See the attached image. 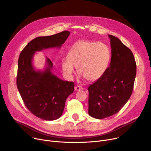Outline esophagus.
Segmentation results:
<instances>
[{
    "label": "esophagus",
    "mask_w": 151,
    "mask_h": 151,
    "mask_svg": "<svg viewBox=\"0 0 151 151\" xmlns=\"http://www.w3.org/2000/svg\"><path fill=\"white\" fill-rule=\"evenodd\" d=\"M75 90L76 91H80V90H83V88L80 85H76V87H75Z\"/></svg>",
    "instance_id": "34e87169"
}]
</instances>
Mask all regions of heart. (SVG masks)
<instances>
[{"mask_svg": "<svg viewBox=\"0 0 151 151\" xmlns=\"http://www.w3.org/2000/svg\"><path fill=\"white\" fill-rule=\"evenodd\" d=\"M111 51L101 42L82 40L76 42L70 50L68 57L61 61L63 72L72 77L76 67L78 73L88 81L101 78L109 66Z\"/></svg>", "mask_w": 151, "mask_h": 151, "instance_id": "heart-1", "label": "heart"}]
</instances>
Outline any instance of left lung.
<instances>
[{
  "instance_id": "left-lung-1",
  "label": "left lung",
  "mask_w": 151,
  "mask_h": 151,
  "mask_svg": "<svg viewBox=\"0 0 151 151\" xmlns=\"http://www.w3.org/2000/svg\"><path fill=\"white\" fill-rule=\"evenodd\" d=\"M111 60L103 75L88 88V114L103 119L118 113L130 99L136 75L132 51L116 37L109 35Z\"/></svg>"
}]
</instances>
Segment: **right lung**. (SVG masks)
Returning <instances> with one entry per match:
<instances>
[{
  "instance_id": "right-lung-1",
  "label": "right lung",
  "mask_w": 151,
  "mask_h": 151,
  "mask_svg": "<svg viewBox=\"0 0 151 151\" xmlns=\"http://www.w3.org/2000/svg\"><path fill=\"white\" fill-rule=\"evenodd\" d=\"M63 31L31 40L21 52L18 61L17 85L27 108L36 116L52 121L61 116L68 97L74 91L73 82L63 81L52 73L53 64L47 57L44 70L33 65L36 52L52 48H60L70 35Z\"/></svg>"
}]
</instances>
